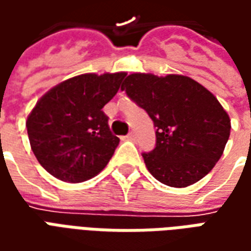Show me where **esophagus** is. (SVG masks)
Here are the masks:
<instances>
[{
    "label": "esophagus",
    "instance_id": "1",
    "mask_svg": "<svg viewBox=\"0 0 251 251\" xmlns=\"http://www.w3.org/2000/svg\"><path fill=\"white\" fill-rule=\"evenodd\" d=\"M126 138H127V140H130V141H134V140H136V134H134L133 131H130V133L126 136Z\"/></svg>",
    "mask_w": 251,
    "mask_h": 251
}]
</instances>
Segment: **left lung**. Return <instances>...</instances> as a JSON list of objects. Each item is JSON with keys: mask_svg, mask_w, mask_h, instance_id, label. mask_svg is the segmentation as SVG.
<instances>
[{"mask_svg": "<svg viewBox=\"0 0 251 251\" xmlns=\"http://www.w3.org/2000/svg\"><path fill=\"white\" fill-rule=\"evenodd\" d=\"M121 88L147 111L156 127V147L142 153L154 179L184 188L215 167L231 124L214 94L188 76L140 72L126 77Z\"/></svg>", "mask_w": 251, "mask_h": 251, "instance_id": "left-lung-1", "label": "left lung"}]
</instances>
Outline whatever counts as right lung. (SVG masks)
<instances>
[{"label": "right lung", "mask_w": 251, "mask_h": 251, "mask_svg": "<svg viewBox=\"0 0 251 251\" xmlns=\"http://www.w3.org/2000/svg\"><path fill=\"white\" fill-rule=\"evenodd\" d=\"M125 72L83 74L51 88L26 120L30 148L53 177L67 183L91 179L107 165L120 138L103 106L118 93Z\"/></svg>", "instance_id": "obj_1"}]
</instances>
